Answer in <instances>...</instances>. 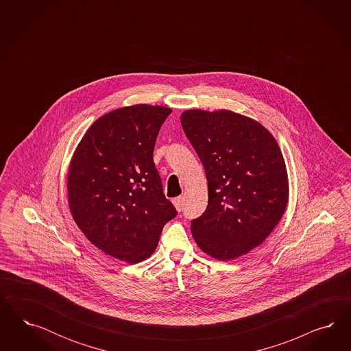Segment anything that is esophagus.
Returning <instances> with one entry per match:
<instances>
[{
	"instance_id": "1",
	"label": "esophagus",
	"mask_w": 351,
	"mask_h": 351,
	"mask_svg": "<svg viewBox=\"0 0 351 351\" xmlns=\"http://www.w3.org/2000/svg\"><path fill=\"white\" fill-rule=\"evenodd\" d=\"M172 203H173L175 208L180 213L181 210H182V197H178V198H175V199L172 201Z\"/></svg>"
}]
</instances>
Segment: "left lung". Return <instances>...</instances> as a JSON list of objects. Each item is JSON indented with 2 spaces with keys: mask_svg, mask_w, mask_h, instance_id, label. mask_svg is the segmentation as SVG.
I'll use <instances>...</instances> for the list:
<instances>
[{
  "mask_svg": "<svg viewBox=\"0 0 351 351\" xmlns=\"http://www.w3.org/2000/svg\"><path fill=\"white\" fill-rule=\"evenodd\" d=\"M181 126L208 181V204L191 221L204 254L229 261L261 245L288 203V175L274 136L232 110L189 109Z\"/></svg>",
  "mask_w": 351,
  "mask_h": 351,
  "instance_id": "8db88e82",
  "label": "left lung"
}]
</instances>
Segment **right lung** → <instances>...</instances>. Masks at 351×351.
<instances>
[{"label":"right lung","instance_id":"right-lung-1","mask_svg":"<svg viewBox=\"0 0 351 351\" xmlns=\"http://www.w3.org/2000/svg\"><path fill=\"white\" fill-rule=\"evenodd\" d=\"M172 112L123 106L96 119L77 145L66 189L73 220L106 255L136 264L154 252L178 213L153 162L157 135Z\"/></svg>","mask_w":351,"mask_h":351}]
</instances>
